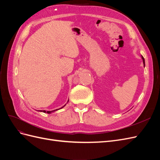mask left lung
Here are the masks:
<instances>
[{
  "instance_id": "obj_1",
  "label": "left lung",
  "mask_w": 160,
  "mask_h": 160,
  "mask_svg": "<svg viewBox=\"0 0 160 160\" xmlns=\"http://www.w3.org/2000/svg\"><path fill=\"white\" fill-rule=\"evenodd\" d=\"M142 59H143V65H144V67H145V60H144V58L143 57V56H142Z\"/></svg>"
}]
</instances>
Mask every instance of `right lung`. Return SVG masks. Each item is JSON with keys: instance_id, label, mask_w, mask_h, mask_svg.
<instances>
[{"instance_id": "1", "label": "right lung", "mask_w": 160, "mask_h": 160, "mask_svg": "<svg viewBox=\"0 0 160 160\" xmlns=\"http://www.w3.org/2000/svg\"><path fill=\"white\" fill-rule=\"evenodd\" d=\"M68 101H69V100H68ZM65 105H66V104H65ZM65 105L63 106V107H65ZM63 107H62L61 108H62ZM61 108H60V109H61ZM57 110H58V109H55V110H53V111H46L45 110H43V111H41V112H43V113H52V112H54V111H57Z\"/></svg>"}]
</instances>
